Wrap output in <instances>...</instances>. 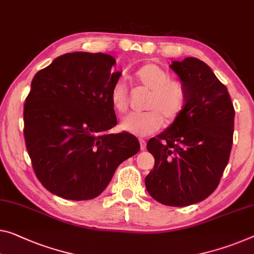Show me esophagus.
Returning <instances> with one entry per match:
<instances>
[{
    "label": "esophagus",
    "mask_w": 254,
    "mask_h": 254,
    "mask_svg": "<svg viewBox=\"0 0 254 254\" xmlns=\"http://www.w3.org/2000/svg\"><path fill=\"white\" fill-rule=\"evenodd\" d=\"M138 140H139L140 150H145V147H146V142H145V139H143V138H139Z\"/></svg>",
    "instance_id": "esophagus-1"
}]
</instances>
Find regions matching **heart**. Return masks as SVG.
<instances>
[{"mask_svg": "<svg viewBox=\"0 0 254 254\" xmlns=\"http://www.w3.org/2000/svg\"><path fill=\"white\" fill-rule=\"evenodd\" d=\"M135 79L150 89L146 99L147 111L130 114L123 119L120 127L130 134L145 136L159 130L165 120L168 124L177 120L187 103V88L184 81L170 78L169 72L155 64H145L135 72ZM110 102L117 114L123 115L129 107V89L123 78L116 80L110 91Z\"/></svg>", "mask_w": 254, "mask_h": 254, "instance_id": "heart-1", "label": "heart"}]
</instances>
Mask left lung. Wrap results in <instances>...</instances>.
<instances>
[{"instance_id": "1", "label": "left lung", "mask_w": 254, "mask_h": 254, "mask_svg": "<svg viewBox=\"0 0 254 254\" xmlns=\"http://www.w3.org/2000/svg\"><path fill=\"white\" fill-rule=\"evenodd\" d=\"M170 68L186 85L187 103L167 130L147 142L154 167L145 186L160 203L186 206L219 185L231 155L235 110L227 88L203 61L186 58Z\"/></svg>"}]
</instances>
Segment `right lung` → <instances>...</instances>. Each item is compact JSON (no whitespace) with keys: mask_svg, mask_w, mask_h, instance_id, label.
Returning <instances> with one entry per match:
<instances>
[{"mask_svg":"<svg viewBox=\"0 0 254 254\" xmlns=\"http://www.w3.org/2000/svg\"><path fill=\"white\" fill-rule=\"evenodd\" d=\"M109 54L73 52L34 76L23 104V136L35 175L49 192L72 201L94 198L120 163L139 151L117 125L110 91L122 72H111Z\"/></svg>","mask_w":254,"mask_h":254,"instance_id":"add662e5","label":"right lung"}]
</instances>
